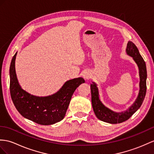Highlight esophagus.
<instances>
[{
	"mask_svg": "<svg viewBox=\"0 0 154 154\" xmlns=\"http://www.w3.org/2000/svg\"><path fill=\"white\" fill-rule=\"evenodd\" d=\"M84 78H88V76H86V75H84Z\"/></svg>",
	"mask_w": 154,
	"mask_h": 154,
	"instance_id": "34e87169",
	"label": "esophagus"
}]
</instances>
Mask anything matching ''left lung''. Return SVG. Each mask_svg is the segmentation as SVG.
I'll return each instance as SVG.
<instances>
[{"label":"left lung","instance_id":"obj_1","mask_svg":"<svg viewBox=\"0 0 154 154\" xmlns=\"http://www.w3.org/2000/svg\"><path fill=\"white\" fill-rule=\"evenodd\" d=\"M126 53L130 57H133L138 68L140 82L139 91L135 101L128 109L121 112H116L108 108L101 102L99 99V89L95 82H92L90 85L91 92V103L93 111L97 118L104 122L109 123L111 124L120 123L127 120L131 116L138 110L142 105L144 99L146 92V78H147V70L145 61L142 57L138 48L131 41L127 43Z\"/></svg>","mask_w":154,"mask_h":154}]
</instances>
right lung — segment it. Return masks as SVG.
<instances>
[{"instance_id":"add662e5","label":"right lung","mask_w":154,"mask_h":154,"mask_svg":"<svg viewBox=\"0 0 154 154\" xmlns=\"http://www.w3.org/2000/svg\"><path fill=\"white\" fill-rule=\"evenodd\" d=\"M13 57L10 67L11 98L20 114L29 120L43 125H53L64 118L70 101L76 88L85 80L81 77L66 81L58 91L51 95H31L21 88L16 76Z\"/></svg>"}]
</instances>
